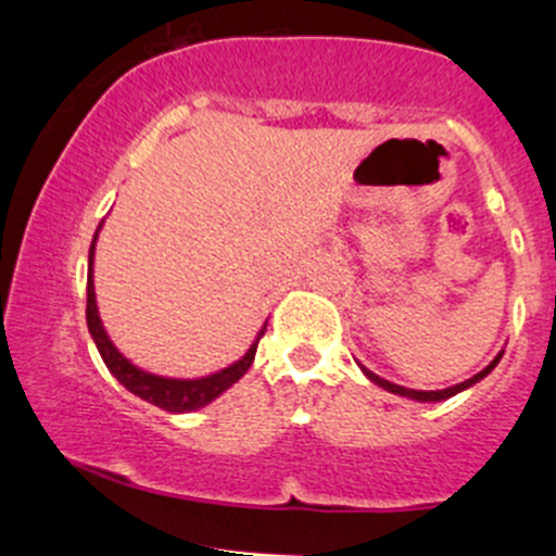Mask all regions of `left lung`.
Segmentation results:
<instances>
[{
  "label": "left lung",
  "instance_id": "1",
  "mask_svg": "<svg viewBox=\"0 0 556 556\" xmlns=\"http://www.w3.org/2000/svg\"><path fill=\"white\" fill-rule=\"evenodd\" d=\"M502 356H504V351L498 353V356L493 358V362L488 364V367H485L483 371H478V375H475V377H469V380L459 382V386H451V388H446V390H412V388L395 386V382H388V380H382L380 375H375V371H369L367 367H362V369H364V375H367L369 380L375 382V386L386 388V390H390V393H395V395H404V399H414V401H446V399H451V395H456V393H462V390L472 388L475 382H480V380H483L485 375H491V369L496 367L498 362H502Z\"/></svg>",
  "mask_w": 556,
  "mask_h": 556
}]
</instances>
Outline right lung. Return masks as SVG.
Returning a JSON list of instances; mask_svg holds the SVG:
<instances>
[{"label":"right lung","instance_id":"1","mask_svg":"<svg viewBox=\"0 0 556 556\" xmlns=\"http://www.w3.org/2000/svg\"><path fill=\"white\" fill-rule=\"evenodd\" d=\"M94 240H97V235H94ZM91 264H94V242H91V248H89V274H87L89 332H91V338H94V345H97V351H100L105 367L113 371L115 380H118L126 390H131L134 395L144 399L148 404L166 408V412H176V414L194 412V408H203L205 404H211L213 399H218L224 390L235 386V382L250 369V364H253V358H255V348H258V340L264 338L266 327L261 329L258 338H255V343L250 345V351L240 358V362H235L227 369L216 371V375L198 377V380H170V377H157V375H150V371L134 367L129 358H126L118 348L110 343L105 327H102V321H100V314H97L94 279H91L94 274H91Z\"/></svg>","mask_w":556,"mask_h":556}]
</instances>
